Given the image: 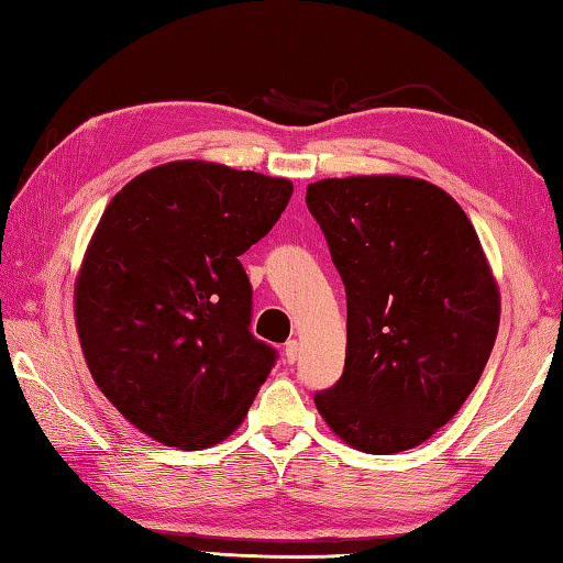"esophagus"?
Segmentation results:
<instances>
[{
    "label": "esophagus",
    "mask_w": 563,
    "mask_h": 563,
    "mask_svg": "<svg viewBox=\"0 0 563 563\" xmlns=\"http://www.w3.org/2000/svg\"><path fill=\"white\" fill-rule=\"evenodd\" d=\"M299 343H296V341H289V343H286L284 345V360H286V363H289V365H294L296 363V360H299Z\"/></svg>",
    "instance_id": "34e87169"
}]
</instances>
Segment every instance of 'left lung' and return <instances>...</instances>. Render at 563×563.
Returning a JSON list of instances; mask_svg holds the SVG:
<instances>
[{"mask_svg":"<svg viewBox=\"0 0 563 563\" xmlns=\"http://www.w3.org/2000/svg\"><path fill=\"white\" fill-rule=\"evenodd\" d=\"M345 284L343 377L316 409L347 446L399 453L463 407L493 353L500 289L463 208L423 178H323L306 188Z\"/></svg>","mask_w":563,"mask_h":563,"instance_id":"1","label":"left lung"}]
</instances>
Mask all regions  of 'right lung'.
I'll return each mask as SVG.
<instances>
[{"mask_svg": "<svg viewBox=\"0 0 563 563\" xmlns=\"http://www.w3.org/2000/svg\"><path fill=\"white\" fill-rule=\"evenodd\" d=\"M291 194L289 178L184 158L134 176L104 208L73 311L95 385L150 439L208 449L247 417L274 350L247 328L238 257Z\"/></svg>", "mask_w": 563, "mask_h": 563, "instance_id": "add662e5", "label": "right lung"}]
</instances>
